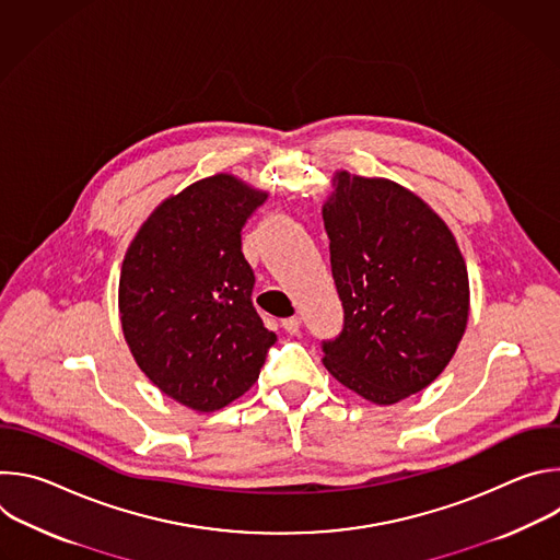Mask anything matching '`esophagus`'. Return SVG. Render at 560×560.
Instances as JSON below:
<instances>
[{"label": "esophagus", "instance_id": "esophagus-1", "mask_svg": "<svg viewBox=\"0 0 560 560\" xmlns=\"http://www.w3.org/2000/svg\"><path fill=\"white\" fill-rule=\"evenodd\" d=\"M281 326H283V330H285L288 335H299V330H301V318H299V316L283 318Z\"/></svg>", "mask_w": 560, "mask_h": 560}]
</instances>
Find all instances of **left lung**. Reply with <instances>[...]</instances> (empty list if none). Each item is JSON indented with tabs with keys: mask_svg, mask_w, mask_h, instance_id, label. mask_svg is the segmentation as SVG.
<instances>
[{
	"mask_svg": "<svg viewBox=\"0 0 560 560\" xmlns=\"http://www.w3.org/2000/svg\"><path fill=\"white\" fill-rule=\"evenodd\" d=\"M324 206L343 305L324 365L346 387L389 406L428 387L467 326L469 281L452 232L417 195L339 173Z\"/></svg>",
	"mask_w": 560,
	"mask_h": 560,
	"instance_id": "obj_1",
	"label": "left lung"
}]
</instances>
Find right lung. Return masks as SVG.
<instances>
[{
	"label": "right lung",
	"mask_w": 560,
	"mask_h": 560,
	"mask_svg": "<svg viewBox=\"0 0 560 560\" xmlns=\"http://www.w3.org/2000/svg\"><path fill=\"white\" fill-rule=\"evenodd\" d=\"M266 199L230 175L201 179L148 217L121 266V328L137 365L197 412L248 392L277 341L253 305L242 250Z\"/></svg>",
	"instance_id": "add662e5"
}]
</instances>
